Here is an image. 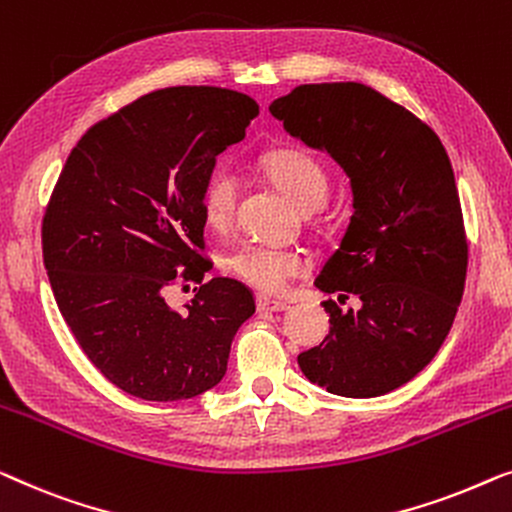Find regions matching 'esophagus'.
I'll return each mask as SVG.
<instances>
[{
	"label": "esophagus",
	"instance_id": "34e87169",
	"mask_svg": "<svg viewBox=\"0 0 512 512\" xmlns=\"http://www.w3.org/2000/svg\"><path fill=\"white\" fill-rule=\"evenodd\" d=\"M257 311L259 313H280V311H287V304L285 301H276V299L266 297V294H257Z\"/></svg>",
	"mask_w": 512,
	"mask_h": 512
}]
</instances>
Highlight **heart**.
<instances>
[{"label":"heart","instance_id":"heart-1","mask_svg":"<svg viewBox=\"0 0 512 512\" xmlns=\"http://www.w3.org/2000/svg\"><path fill=\"white\" fill-rule=\"evenodd\" d=\"M262 167L273 183L297 204L301 211H315L327 201L329 176L322 164L299 148H278L264 155ZM239 183L232 171H215L201 194V213L213 229L227 227L232 220ZM229 266L241 280L262 292H280L292 278L308 269L299 250H285L248 243L236 250Z\"/></svg>","mask_w":512,"mask_h":512}]
</instances>
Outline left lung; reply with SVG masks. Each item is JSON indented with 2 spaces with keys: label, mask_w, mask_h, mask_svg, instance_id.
Instances as JSON below:
<instances>
[{
  "label": "left lung",
  "mask_w": 512,
  "mask_h": 512,
  "mask_svg": "<svg viewBox=\"0 0 512 512\" xmlns=\"http://www.w3.org/2000/svg\"><path fill=\"white\" fill-rule=\"evenodd\" d=\"M269 111L341 164L355 208L315 278L334 294L322 301L329 334L297 357L301 371L338 397L397 390L441 350L464 294L469 243L450 157L427 122L362 83L299 85Z\"/></svg>",
  "instance_id": "left-lung-1"
}]
</instances>
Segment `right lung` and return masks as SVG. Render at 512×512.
I'll list each match as a JSON object with an SVG mask.
<instances>
[{
	"label": "right lung",
	"instance_id": "1",
	"mask_svg": "<svg viewBox=\"0 0 512 512\" xmlns=\"http://www.w3.org/2000/svg\"><path fill=\"white\" fill-rule=\"evenodd\" d=\"M257 113L236 90H155L92 125L57 178L41 225L57 308L85 357L132 397L178 401L211 390L255 313L239 280H204L213 262L201 194L215 157ZM181 277L200 287L178 314L163 294Z\"/></svg>",
	"mask_w": 512,
	"mask_h": 512
}]
</instances>
